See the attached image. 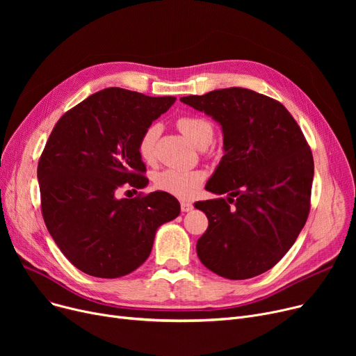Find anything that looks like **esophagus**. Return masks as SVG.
I'll return each mask as SVG.
<instances>
[{"label":"esophagus","instance_id":"esophagus-1","mask_svg":"<svg viewBox=\"0 0 356 356\" xmlns=\"http://www.w3.org/2000/svg\"><path fill=\"white\" fill-rule=\"evenodd\" d=\"M180 209H181V212H191L193 209V204L189 203V202H181Z\"/></svg>","mask_w":356,"mask_h":356}]
</instances>
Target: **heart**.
Here are the masks:
<instances>
[{"label": "heart", "instance_id": "1", "mask_svg": "<svg viewBox=\"0 0 356 356\" xmlns=\"http://www.w3.org/2000/svg\"><path fill=\"white\" fill-rule=\"evenodd\" d=\"M181 134L197 147H207L213 137V125L203 117H181L177 121ZM159 128L156 125L147 128L138 141V154L144 161L154 159L156 138ZM204 180V173L200 170H176L167 168L154 176V184L159 191L170 193L176 197L191 199L193 197Z\"/></svg>", "mask_w": 356, "mask_h": 356}]
</instances>
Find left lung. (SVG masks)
<instances>
[{
  "instance_id": "left-lung-1",
  "label": "left lung",
  "mask_w": 356,
  "mask_h": 356,
  "mask_svg": "<svg viewBox=\"0 0 356 356\" xmlns=\"http://www.w3.org/2000/svg\"><path fill=\"white\" fill-rule=\"evenodd\" d=\"M180 101L212 117L223 136V157L207 191L228 197L195 203L209 220L197 257L229 280L263 274L286 255L307 220L314 165L302 129L282 104L247 88Z\"/></svg>"
}]
</instances>
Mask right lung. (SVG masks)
Listing matches in <instances>:
<instances>
[{
    "instance_id": "obj_1",
    "label": "right lung",
    "mask_w": 356,
    "mask_h": 356,
    "mask_svg": "<svg viewBox=\"0 0 356 356\" xmlns=\"http://www.w3.org/2000/svg\"><path fill=\"white\" fill-rule=\"evenodd\" d=\"M176 102L121 88L93 93L54 125L37 167L43 219L78 270L117 278L137 270L157 229L180 213L170 193L118 199L125 183L144 188L138 141Z\"/></svg>"
}]
</instances>
